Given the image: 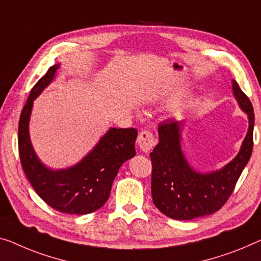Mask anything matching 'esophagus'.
Returning <instances> with one entry per match:
<instances>
[{"instance_id":"1","label":"esophagus","mask_w":261,"mask_h":261,"mask_svg":"<svg viewBox=\"0 0 261 261\" xmlns=\"http://www.w3.org/2000/svg\"><path fill=\"white\" fill-rule=\"evenodd\" d=\"M137 143L142 151H144V152H147V151H150L154 145L153 134L149 130L142 131L137 138Z\"/></svg>"}]
</instances>
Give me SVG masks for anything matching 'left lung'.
Masks as SVG:
<instances>
[{
  "label": "left lung",
  "mask_w": 261,
  "mask_h": 261,
  "mask_svg": "<svg viewBox=\"0 0 261 261\" xmlns=\"http://www.w3.org/2000/svg\"><path fill=\"white\" fill-rule=\"evenodd\" d=\"M232 90L240 109L247 114L248 131L239 153L223 169L208 173L197 172L181 151L180 120L166 119L158 125L159 143L150 153L151 193L155 207L172 219L191 220L220 210L250 161L253 150V107L234 80Z\"/></svg>",
  "instance_id": "1"
}]
</instances>
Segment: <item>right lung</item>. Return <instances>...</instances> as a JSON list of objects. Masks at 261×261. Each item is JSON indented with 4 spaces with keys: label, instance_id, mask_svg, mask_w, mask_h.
Instances as JSON below:
<instances>
[{
    "label": "right lung",
    "instance_id": "right-lung-1",
    "mask_svg": "<svg viewBox=\"0 0 261 261\" xmlns=\"http://www.w3.org/2000/svg\"><path fill=\"white\" fill-rule=\"evenodd\" d=\"M60 64L50 67L34 85L18 122V152L23 171L35 191L50 207L61 213L88 215L102 207L110 196L118 170L136 154L138 132L134 127H111L90 153L69 169L51 170L42 164L29 137L34 99L55 79Z\"/></svg>",
    "mask_w": 261,
    "mask_h": 261
}]
</instances>
